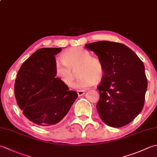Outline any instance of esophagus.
Here are the masks:
<instances>
[{
    "instance_id": "esophagus-1",
    "label": "esophagus",
    "mask_w": 157,
    "mask_h": 157,
    "mask_svg": "<svg viewBox=\"0 0 157 157\" xmlns=\"http://www.w3.org/2000/svg\"><path fill=\"white\" fill-rule=\"evenodd\" d=\"M77 93H78V94L79 97H81V96H82V95H84L85 94V91H84V90H78V92H77Z\"/></svg>"
}]
</instances>
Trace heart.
<instances>
[{"mask_svg":"<svg viewBox=\"0 0 157 157\" xmlns=\"http://www.w3.org/2000/svg\"><path fill=\"white\" fill-rule=\"evenodd\" d=\"M79 75L74 87L84 89L100 81L104 74L103 63L99 58L92 57L88 51L82 48H73L64 52L62 60L55 63L57 77L67 86H71L75 79V71Z\"/></svg>","mask_w":157,"mask_h":157,"instance_id":"b5f03b06","label":"heart"}]
</instances>
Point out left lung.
<instances>
[{
    "label": "left lung",
    "mask_w": 157,
    "mask_h": 157,
    "mask_svg": "<svg viewBox=\"0 0 157 157\" xmlns=\"http://www.w3.org/2000/svg\"><path fill=\"white\" fill-rule=\"evenodd\" d=\"M85 47L103 63L104 74L100 85L97 109L102 121L121 127L133 121L143 109L147 90L144 63L125 45L108 41H97Z\"/></svg>",
    "instance_id": "obj_1"
}]
</instances>
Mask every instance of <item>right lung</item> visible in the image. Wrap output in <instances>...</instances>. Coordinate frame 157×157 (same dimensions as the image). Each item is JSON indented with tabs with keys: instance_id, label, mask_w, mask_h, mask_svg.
Instances as JSON below:
<instances>
[{
	"instance_id": "1",
	"label": "right lung",
	"mask_w": 157,
	"mask_h": 157,
	"mask_svg": "<svg viewBox=\"0 0 157 157\" xmlns=\"http://www.w3.org/2000/svg\"><path fill=\"white\" fill-rule=\"evenodd\" d=\"M62 48H44L34 52L18 71L14 85L17 105L26 117L41 127L57 124L78 98L75 91L56 78L55 55Z\"/></svg>"
}]
</instances>
